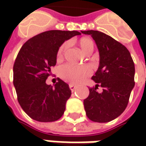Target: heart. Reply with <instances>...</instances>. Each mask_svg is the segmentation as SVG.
<instances>
[{
  "label": "heart",
  "instance_id": "b5f03b06",
  "mask_svg": "<svg viewBox=\"0 0 146 146\" xmlns=\"http://www.w3.org/2000/svg\"><path fill=\"white\" fill-rule=\"evenodd\" d=\"M70 69H72L73 71L75 72V74H76V81L80 83V82H83L85 80L86 75L84 73V71H83V70H82L81 68H80V67H76V66H70Z\"/></svg>",
  "mask_w": 146,
  "mask_h": 146
}]
</instances>
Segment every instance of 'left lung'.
Returning <instances> with one entry per match:
<instances>
[{
  "instance_id": "8db88e82",
  "label": "left lung",
  "mask_w": 146,
  "mask_h": 146,
  "mask_svg": "<svg viewBox=\"0 0 146 146\" xmlns=\"http://www.w3.org/2000/svg\"><path fill=\"white\" fill-rule=\"evenodd\" d=\"M74 32L51 30L29 39L20 48L14 64V85L26 114L39 122H54L63 115L71 95L69 85L59 78L46 80L57 62L59 47Z\"/></svg>"
}]
</instances>
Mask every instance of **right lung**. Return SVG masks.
<instances>
[{"instance_id": "add662e5", "label": "right lung", "mask_w": 146, "mask_h": 146, "mask_svg": "<svg viewBox=\"0 0 146 146\" xmlns=\"http://www.w3.org/2000/svg\"><path fill=\"white\" fill-rule=\"evenodd\" d=\"M95 40L100 62L95 76L96 84L88 88L89 95L84 100L86 115L90 120L107 123L124 111L134 87L135 66L131 54L122 44L106 38L97 31L82 32Z\"/></svg>"}]
</instances>
